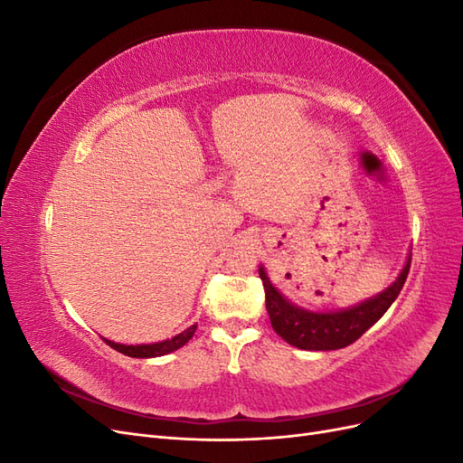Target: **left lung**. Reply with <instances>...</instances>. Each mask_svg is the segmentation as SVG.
I'll return each mask as SVG.
<instances>
[{
    "label": "left lung",
    "mask_w": 463,
    "mask_h": 463,
    "mask_svg": "<svg viewBox=\"0 0 463 463\" xmlns=\"http://www.w3.org/2000/svg\"><path fill=\"white\" fill-rule=\"evenodd\" d=\"M411 257H408V262H405L396 282L378 296L347 307V309L330 313H315L293 305L272 286L269 274L262 266H259L266 296V311H269L272 328L288 344L299 349H309V352H328V349H342L354 344L396 301L405 284V278H408Z\"/></svg>",
    "instance_id": "obj_1"
}]
</instances>
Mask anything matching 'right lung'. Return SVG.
<instances>
[{
	"instance_id": "obj_1",
	"label": "right lung",
	"mask_w": 463,
	"mask_h": 463,
	"mask_svg": "<svg viewBox=\"0 0 463 463\" xmlns=\"http://www.w3.org/2000/svg\"><path fill=\"white\" fill-rule=\"evenodd\" d=\"M194 330H197V325L189 326L187 330H184L181 334L174 335L172 340H164V342H156V344H138V345H125V344H116L111 340H106L102 338L109 347H114L116 352L123 354V355H129V357H141V359H146V357H160V355H165V354H172L175 352V349L184 347L191 338Z\"/></svg>"
}]
</instances>
